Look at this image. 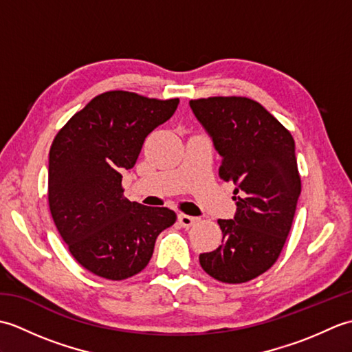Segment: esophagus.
I'll list each match as a JSON object with an SVG mask.
<instances>
[{
  "label": "esophagus",
  "instance_id": "esophagus-1",
  "mask_svg": "<svg viewBox=\"0 0 352 352\" xmlns=\"http://www.w3.org/2000/svg\"><path fill=\"white\" fill-rule=\"evenodd\" d=\"M178 221H180V223H182L183 227L189 228V227L193 226V223L198 222V218H195V216H189V214L180 213V214H178Z\"/></svg>",
  "mask_w": 352,
  "mask_h": 352
}]
</instances>
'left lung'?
Here are the masks:
<instances>
[{
	"mask_svg": "<svg viewBox=\"0 0 352 352\" xmlns=\"http://www.w3.org/2000/svg\"><path fill=\"white\" fill-rule=\"evenodd\" d=\"M189 106L221 155V178L236 186L234 218L218 221L222 243L199 254V263L214 280L246 283L275 263L294 222L301 193L295 140L245 96L192 100Z\"/></svg>",
	"mask_w": 352,
	"mask_h": 352,
	"instance_id": "left-lung-1",
	"label": "left lung"
}]
</instances>
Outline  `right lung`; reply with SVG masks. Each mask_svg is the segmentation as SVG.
Returning <instances> with one entry per match:
<instances>
[{"mask_svg":"<svg viewBox=\"0 0 352 352\" xmlns=\"http://www.w3.org/2000/svg\"><path fill=\"white\" fill-rule=\"evenodd\" d=\"M180 100L104 92L77 111L50 149L51 216L78 263L107 280L139 274L155 239L175 222L166 207L122 197V172L136 164L145 138L175 113Z\"/></svg>","mask_w":352,"mask_h":352,"instance_id":"1","label":"right lung"}]
</instances>
